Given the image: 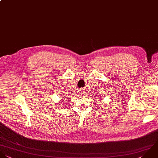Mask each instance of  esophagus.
I'll list each match as a JSON object with an SVG mask.
<instances>
[{"mask_svg":"<svg viewBox=\"0 0 158 158\" xmlns=\"http://www.w3.org/2000/svg\"><path fill=\"white\" fill-rule=\"evenodd\" d=\"M81 92V94H82V95H83V94H84V91H83V90H81V92Z\"/></svg>","mask_w":158,"mask_h":158,"instance_id":"1","label":"esophagus"}]
</instances>
